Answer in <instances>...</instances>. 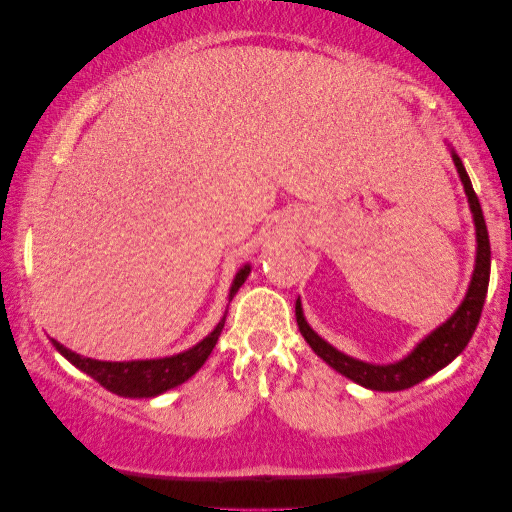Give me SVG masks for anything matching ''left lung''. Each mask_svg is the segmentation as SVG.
<instances>
[{
    "label": "left lung",
    "instance_id": "1",
    "mask_svg": "<svg viewBox=\"0 0 512 512\" xmlns=\"http://www.w3.org/2000/svg\"><path fill=\"white\" fill-rule=\"evenodd\" d=\"M454 165H457V172L461 177V184L466 188L468 205H471L473 219H475V235H478V258H475V270L471 286H468V293L464 303L457 312L452 314L450 319L445 321L443 326L436 328L429 338L419 342L415 352L405 356L403 361L391 363V366H373V363L356 361L352 356L338 352V349L328 345L319 338L317 333L307 326L303 317V307H300V300H296V321L300 333L307 340V345L314 349V354L321 356L328 366L338 370L340 375L349 377V380L363 384V387L375 389V391H401L408 387H415L426 377L438 373L440 368H445L447 363L464 352L468 340L473 338L475 326H478L482 305H485L487 286H489V268H492V249H489V235H487V223L485 216H482V207L478 195L473 191L471 179L461 165L457 153H452Z\"/></svg>",
    "mask_w": 512,
    "mask_h": 512
}]
</instances>
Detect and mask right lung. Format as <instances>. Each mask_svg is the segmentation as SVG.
<instances>
[{
    "label": "right lung",
    "instance_id": "add662e5",
    "mask_svg": "<svg viewBox=\"0 0 512 512\" xmlns=\"http://www.w3.org/2000/svg\"><path fill=\"white\" fill-rule=\"evenodd\" d=\"M249 277V265L237 272L233 286H230V300L237 293V289L244 284V279ZM226 324V317L219 321V326L207 335L205 340L198 342L193 349H188L184 354L170 356V359H153V361H95L88 356H81L60 345L58 340H53V345L58 352L74 363L76 368L93 377L102 384L104 389H109L111 394L125 396V398H151L163 394L167 389H174L177 384L186 382L188 377L198 373L202 363L207 361V356L212 354V349L219 340L221 328Z\"/></svg>",
    "mask_w": 512,
    "mask_h": 512
}]
</instances>
